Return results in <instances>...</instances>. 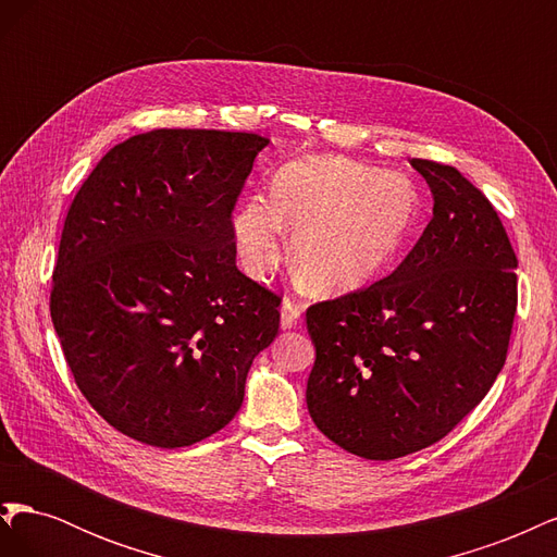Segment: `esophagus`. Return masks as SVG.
Here are the masks:
<instances>
[{
    "mask_svg": "<svg viewBox=\"0 0 557 557\" xmlns=\"http://www.w3.org/2000/svg\"><path fill=\"white\" fill-rule=\"evenodd\" d=\"M301 311H305V305H301V301H297V299H283V305H281V327L283 330L295 327Z\"/></svg>",
    "mask_w": 557,
    "mask_h": 557,
    "instance_id": "obj_1",
    "label": "esophagus"
}]
</instances>
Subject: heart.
Segmentation results:
<instances>
[{
	"label": "heart",
	"mask_w": 557,
	"mask_h": 557,
	"mask_svg": "<svg viewBox=\"0 0 557 557\" xmlns=\"http://www.w3.org/2000/svg\"><path fill=\"white\" fill-rule=\"evenodd\" d=\"M413 183L342 156L283 164L272 197L250 195L232 215V244L250 276L272 269L295 230L293 264L315 295H346L381 278L418 223Z\"/></svg>",
	"instance_id": "1"
}]
</instances>
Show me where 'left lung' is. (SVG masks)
<instances>
[{
  "mask_svg": "<svg viewBox=\"0 0 557 557\" xmlns=\"http://www.w3.org/2000/svg\"><path fill=\"white\" fill-rule=\"evenodd\" d=\"M409 162L434 199L423 237L387 278L307 311L309 413L367 460L444 440L493 387L516 315L518 260L491 201L455 166Z\"/></svg>",
  "mask_w": 557,
  "mask_h": 557,
  "instance_id": "obj_1",
  "label": "left lung"
}]
</instances>
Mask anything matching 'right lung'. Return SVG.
Returning a JSON list of instances; mask_svg holds the SVG:
<instances>
[{"label": "right lung", "mask_w": 557, "mask_h": 557, "mask_svg": "<svg viewBox=\"0 0 557 557\" xmlns=\"http://www.w3.org/2000/svg\"><path fill=\"white\" fill-rule=\"evenodd\" d=\"M269 139L156 129L113 146L66 213L50 318L109 425L158 448L223 430L281 299L237 269L232 211Z\"/></svg>", "instance_id": "1"}]
</instances>
